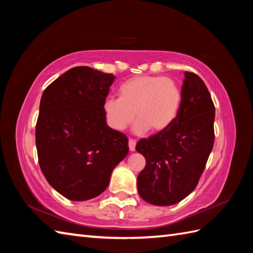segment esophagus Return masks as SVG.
<instances>
[{
    "label": "esophagus",
    "mask_w": 253,
    "mask_h": 253,
    "mask_svg": "<svg viewBox=\"0 0 253 253\" xmlns=\"http://www.w3.org/2000/svg\"><path fill=\"white\" fill-rule=\"evenodd\" d=\"M128 147H129V151L133 152L136 150V141L132 140V139H129V141H128Z\"/></svg>",
    "instance_id": "1"
}]
</instances>
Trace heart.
<instances>
[{"label": "heart", "mask_w": 253, "mask_h": 253, "mask_svg": "<svg viewBox=\"0 0 253 253\" xmlns=\"http://www.w3.org/2000/svg\"><path fill=\"white\" fill-rule=\"evenodd\" d=\"M120 99L107 98L102 110L105 122L115 131L130 125L135 114L138 120L133 131L138 135L150 129L160 132L169 128L178 115L181 91L174 80L163 76H136L118 88Z\"/></svg>", "instance_id": "b5f03b06"}]
</instances>
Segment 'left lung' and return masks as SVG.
Segmentation results:
<instances>
[{
  "label": "left lung",
  "instance_id": "obj_1",
  "mask_svg": "<svg viewBox=\"0 0 253 253\" xmlns=\"http://www.w3.org/2000/svg\"><path fill=\"white\" fill-rule=\"evenodd\" d=\"M184 76L174 123L136 146L146 159L137 178L138 192L154 206H171L191 193L213 148L215 107L211 95L196 74L185 72Z\"/></svg>",
  "mask_w": 253,
  "mask_h": 253
}]
</instances>
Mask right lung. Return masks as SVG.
<instances>
[{
  "mask_svg": "<svg viewBox=\"0 0 253 253\" xmlns=\"http://www.w3.org/2000/svg\"><path fill=\"white\" fill-rule=\"evenodd\" d=\"M113 74L87 66L69 69L41 96L36 126L40 169L47 182L72 201L98 197L128 154V138L107 126L102 105Z\"/></svg>",
  "mask_w": 253,
  "mask_h": 253,
  "instance_id": "obj_1",
  "label": "right lung"
}]
</instances>
